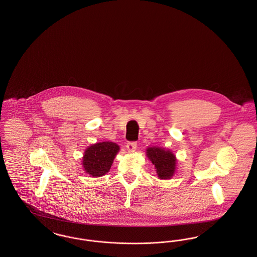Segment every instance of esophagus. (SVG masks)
<instances>
[{
	"label": "esophagus",
	"instance_id": "esophagus-1",
	"mask_svg": "<svg viewBox=\"0 0 257 257\" xmlns=\"http://www.w3.org/2000/svg\"><path fill=\"white\" fill-rule=\"evenodd\" d=\"M137 143L136 142H130V143H127L126 145V148L128 150V152H134L135 150L137 149Z\"/></svg>",
	"mask_w": 257,
	"mask_h": 257
}]
</instances>
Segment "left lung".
<instances>
[{
	"label": "left lung",
	"mask_w": 257,
	"mask_h": 257,
	"mask_svg": "<svg viewBox=\"0 0 257 257\" xmlns=\"http://www.w3.org/2000/svg\"><path fill=\"white\" fill-rule=\"evenodd\" d=\"M148 159L155 166L156 172L161 179H170L175 171L176 159L169 150L159 147H149L147 150Z\"/></svg>",
	"instance_id": "1"
}]
</instances>
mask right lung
Wrapping results in <instances>:
<instances>
[{"mask_svg":"<svg viewBox=\"0 0 257 257\" xmlns=\"http://www.w3.org/2000/svg\"><path fill=\"white\" fill-rule=\"evenodd\" d=\"M119 147L110 142L98 143L88 147L85 151L83 166L85 171L93 177L106 174L110 169L114 156Z\"/></svg>","mask_w":257,"mask_h":257,"instance_id":"1","label":"right lung"}]
</instances>
